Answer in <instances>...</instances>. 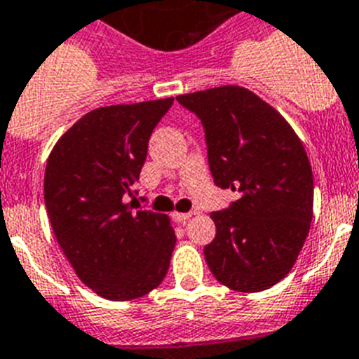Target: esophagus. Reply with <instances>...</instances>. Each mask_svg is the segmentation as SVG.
Instances as JSON below:
<instances>
[{"mask_svg":"<svg viewBox=\"0 0 359 359\" xmlns=\"http://www.w3.org/2000/svg\"><path fill=\"white\" fill-rule=\"evenodd\" d=\"M189 217H191V212H186V214H182V212H175L173 214L175 223H186Z\"/></svg>","mask_w":359,"mask_h":359,"instance_id":"1","label":"esophagus"}]
</instances>
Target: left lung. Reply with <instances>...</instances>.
Returning <instances> with one entry per match:
<instances>
[{
    "label": "left lung",
    "mask_w": 359,
    "mask_h": 359,
    "mask_svg": "<svg viewBox=\"0 0 359 359\" xmlns=\"http://www.w3.org/2000/svg\"><path fill=\"white\" fill-rule=\"evenodd\" d=\"M203 123L214 184L238 194L212 212L205 247L212 275L243 293L269 290L295 264L310 232L313 175L301 140L271 104L241 86L177 97Z\"/></svg>",
    "instance_id": "left-lung-1"
}]
</instances>
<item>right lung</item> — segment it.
<instances>
[{"instance_id": "obj_1", "label": "right lung", "mask_w": 359, "mask_h": 359, "mask_svg": "<svg viewBox=\"0 0 359 359\" xmlns=\"http://www.w3.org/2000/svg\"><path fill=\"white\" fill-rule=\"evenodd\" d=\"M171 104L173 97L92 110L48 158L43 199L55 238L79 278L110 301L147 295L170 269V217L127 201L138 195L151 134Z\"/></svg>"}]
</instances>
